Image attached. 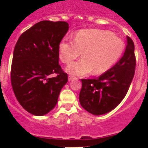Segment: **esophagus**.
Segmentation results:
<instances>
[{
    "instance_id": "obj_1",
    "label": "esophagus",
    "mask_w": 148,
    "mask_h": 148,
    "mask_svg": "<svg viewBox=\"0 0 148 148\" xmlns=\"http://www.w3.org/2000/svg\"><path fill=\"white\" fill-rule=\"evenodd\" d=\"M68 79H69V81H72V80H73V79H77V78H75L74 76H72V75H69V77H68Z\"/></svg>"
}]
</instances>
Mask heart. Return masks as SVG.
I'll return each mask as SVG.
<instances>
[{
  "instance_id": "obj_1",
  "label": "heart",
  "mask_w": 148,
  "mask_h": 148,
  "mask_svg": "<svg viewBox=\"0 0 148 148\" xmlns=\"http://www.w3.org/2000/svg\"><path fill=\"white\" fill-rule=\"evenodd\" d=\"M124 43L112 32L97 29L78 31L74 41L64 38L59 44L60 60L68 64L78 58L82 53V58L71 62L66 71L71 75H86L93 71L100 75L108 71L120 58L124 50Z\"/></svg>"
}]
</instances>
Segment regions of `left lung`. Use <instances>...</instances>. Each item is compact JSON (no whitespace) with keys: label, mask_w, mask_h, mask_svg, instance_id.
Segmentation results:
<instances>
[{"label":"left lung","mask_w":148,"mask_h":148,"mask_svg":"<svg viewBox=\"0 0 148 148\" xmlns=\"http://www.w3.org/2000/svg\"><path fill=\"white\" fill-rule=\"evenodd\" d=\"M134 44L127 36V46L121 59L98 78L82 79L79 101L95 116L106 114L117 107L126 95L136 69Z\"/></svg>","instance_id":"left-lung-1"}]
</instances>
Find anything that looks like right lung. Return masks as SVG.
<instances>
[{
    "instance_id": "add662e5",
    "label": "right lung",
    "mask_w": 148,
    "mask_h": 148,
    "mask_svg": "<svg viewBox=\"0 0 148 148\" xmlns=\"http://www.w3.org/2000/svg\"><path fill=\"white\" fill-rule=\"evenodd\" d=\"M68 29L65 21H42L23 32L15 44L12 86L18 102L34 116L50 112L68 82L58 64V47ZM53 73L58 75L50 78Z\"/></svg>"
}]
</instances>
